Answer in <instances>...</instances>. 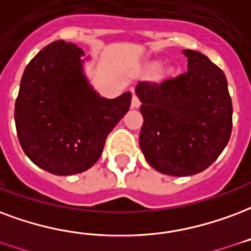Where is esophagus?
<instances>
[{"mask_svg":"<svg viewBox=\"0 0 251 251\" xmlns=\"http://www.w3.org/2000/svg\"><path fill=\"white\" fill-rule=\"evenodd\" d=\"M141 101L140 98L137 97V94H133V98H131V107H140Z\"/></svg>","mask_w":251,"mask_h":251,"instance_id":"esophagus-1","label":"esophagus"}]
</instances>
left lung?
<instances>
[{
  "label": "left lung",
  "mask_w": 251,
  "mask_h": 251,
  "mask_svg": "<svg viewBox=\"0 0 251 251\" xmlns=\"http://www.w3.org/2000/svg\"><path fill=\"white\" fill-rule=\"evenodd\" d=\"M187 70L161 82H141L140 146L155 170L185 177L203 172L227 145L233 105L224 72L206 55L183 50Z\"/></svg>",
  "instance_id": "obj_1"
}]
</instances>
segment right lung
<instances>
[{"label":"right lung","instance_id":"1","mask_svg":"<svg viewBox=\"0 0 251 251\" xmlns=\"http://www.w3.org/2000/svg\"><path fill=\"white\" fill-rule=\"evenodd\" d=\"M81 55L82 50L62 40L45 46L25 69L16 100L22 150L55 176L92 168L130 107L131 93L107 100L93 90L82 74Z\"/></svg>","mask_w":251,"mask_h":251}]
</instances>
